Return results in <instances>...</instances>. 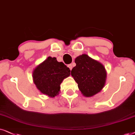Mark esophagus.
Here are the masks:
<instances>
[{
    "label": "esophagus",
    "instance_id": "34e87169",
    "mask_svg": "<svg viewBox=\"0 0 135 135\" xmlns=\"http://www.w3.org/2000/svg\"><path fill=\"white\" fill-rule=\"evenodd\" d=\"M68 67H69L70 70H71V69H72L73 65L71 64H69V65H68Z\"/></svg>",
    "mask_w": 135,
    "mask_h": 135
}]
</instances>
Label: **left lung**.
<instances>
[{"instance_id":"8db88e82","label":"left lung","mask_w":135,"mask_h":135,"mask_svg":"<svg viewBox=\"0 0 135 135\" xmlns=\"http://www.w3.org/2000/svg\"><path fill=\"white\" fill-rule=\"evenodd\" d=\"M76 66L71 75L77 83L83 95L91 97L99 93L105 85L107 73L103 65L86 54L77 57Z\"/></svg>"}]
</instances>
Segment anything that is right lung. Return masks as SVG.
<instances>
[{
  "mask_svg": "<svg viewBox=\"0 0 135 135\" xmlns=\"http://www.w3.org/2000/svg\"><path fill=\"white\" fill-rule=\"evenodd\" d=\"M70 75V70L55 57H48L34 70V83L41 93L51 98L59 94L60 84Z\"/></svg>",
  "mask_w": 135,
  "mask_h": 135,
  "instance_id": "add662e5",
  "label": "right lung"
}]
</instances>
